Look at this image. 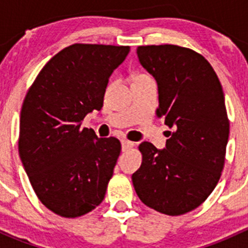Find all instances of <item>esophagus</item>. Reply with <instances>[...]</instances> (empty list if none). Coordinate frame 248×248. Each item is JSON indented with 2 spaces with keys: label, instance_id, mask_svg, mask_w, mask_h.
<instances>
[{
  "label": "esophagus",
  "instance_id": "esophagus-1",
  "mask_svg": "<svg viewBox=\"0 0 248 248\" xmlns=\"http://www.w3.org/2000/svg\"><path fill=\"white\" fill-rule=\"evenodd\" d=\"M121 146H122V151H127V150H129L133 147V142L129 141V140H127V139H122Z\"/></svg>",
  "mask_w": 248,
  "mask_h": 248
}]
</instances>
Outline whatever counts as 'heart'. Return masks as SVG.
Wrapping results in <instances>:
<instances>
[{"label":"heart","mask_w":248,"mask_h":248,"mask_svg":"<svg viewBox=\"0 0 248 248\" xmlns=\"http://www.w3.org/2000/svg\"><path fill=\"white\" fill-rule=\"evenodd\" d=\"M144 77H146V76H139V77H137L136 79H138V78H144Z\"/></svg>","instance_id":"obj_1"}]
</instances>
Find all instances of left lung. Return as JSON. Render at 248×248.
I'll return each mask as SVG.
<instances>
[{
    "instance_id": "obj_1",
    "label": "left lung",
    "mask_w": 248,
    "mask_h": 248,
    "mask_svg": "<svg viewBox=\"0 0 248 248\" xmlns=\"http://www.w3.org/2000/svg\"><path fill=\"white\" fill-rule=\"evenodd\" d=\"M137 55L157 81V115L172 131L164 149L139 145L142 163L132 181L145 205L179 216L198 207L221 176L229 138L223 90L193 50L164 44L138 46Z\"/></svg>"
}]
</instances>
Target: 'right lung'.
I'll use <instances>...</instances> for the list:
<instances>
[{"mask_svg":"<svg viewBox=\"0 0 248 248\" xmlns=\"http://www.w3.org/2000/svg\"><path fill=\"white\" fill-rule=\"evenodd\" d=\"M129 46L73 44L43 67L20 114L19 155L37 197L63 217L98 206L121 151L116 138H98L80 122L101 110L112 72Z\"/></svg>","mask_w":248,"mask_h":248,"instance_id":"obj_1","label":"right lung"}]
</instances>
